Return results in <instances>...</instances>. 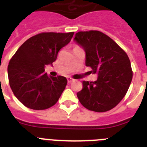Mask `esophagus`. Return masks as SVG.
I'll list each match as a JSON object with an SVG mask.
<instances>
[{
  "label": "esophagus",
  "mask_w": 147,
  "mask_h": 147,
  "mask_svg": "<svg viewBox=\"0 0 147 147\" xmlns=\"http://www.w3.org/2000/svg\"><path fill=\"white\" fill-rule=\"evenodd\" d=\"M67 81H68V83H71V82H73V81H74V79L72 78L69 77L67 78Z\"/></svg>",
  "instance_id": "esophagus-1"
}]
</instances>
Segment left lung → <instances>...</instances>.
Returning a JSON list of instances; mask_svg holds the SVG:
<instances>
[{
  "label": "left lung",
  "mask_w": 147,
  "mask_h": 147,
  "mask_svg": "<svg viewBox=\"0 0 147 147\" xmlns=\"http://www.w3.org/2000/svg\"><path fill=\"white\" fill-rule=\"evenodd\" d=\"M74 39L84 49L86 66L98 74L96 81H82L78 100L92 111L111 110L125 96L132 80L129 57L111 38L98 30L78 32Z\"/></svg>",
  "instance_id": "obj_1"
}]
</instances>
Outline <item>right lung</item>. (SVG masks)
Segmentation results:
<instances>
[{
	"instance_id": "obj_1",
	"label": "right lung",
	"mask_w": 147,
	"mask_h": 147,
	"mask_svg": "<svg viewBox=\"0 0 147 147\" xmlns=\"http://www.w3.org/2000/svg\"><path fill=\"white\" fill-rule=\"evenodd\" d=\"M74 32H44L29 38L9 60V84L15 96L25 107L45 110L56 104L67 84L65 77H52L45 66L52 64L59 51L71 41Z\"/></svg>"
}]
</instances>
